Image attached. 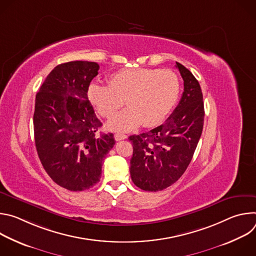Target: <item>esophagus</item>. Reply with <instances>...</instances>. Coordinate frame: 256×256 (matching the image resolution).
Listing matches in <instances>:
<instances>
[{"label":"esophagus","instance_id":"obj_1","mask_svg":"<svg viewBox=\"0 0 256 256\" xmlns=\"http://www.w3.org/2000/svg\"><path fill=\"white\" fill-rule=\"evenodd\" d=\"M126 138H128V136H126V134H124L116 132V134H114V138H116V140H126Z\"/></svg>","mask_w":256,"mask_h":256}]
</instances>
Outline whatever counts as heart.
Returning a JSON list of instances; mask_svg holds the SVG:
<instances>
[{
    "label": "heart",
    "mask_w": 256,
    "mask_h": 256,
    "mask_svg": "<svg viewBox=\"0 0 256 256\" xmlns=\"http://www.w3.org/2000/svg\"><path fill=\"white\" fill-rule=\"evenodd\" d=\"M108 83L92 82L87 96L105 118H112L126 99L128 107L107 124L114 130H130L142 122L147 128L158 126L172 110L180 90L179 79L170 70L124 68L112 72Z\"/></svg>",
    "instance_id": "1"
}]
</instances>
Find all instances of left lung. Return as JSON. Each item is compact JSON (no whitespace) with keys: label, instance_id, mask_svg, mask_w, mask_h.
Masks as SVG:
<instances>
[{"label":"left lung","instance_id":"8db88e82","mask_svg":"<svg viewBox=\"0 0 256 256\" xmlns=\"http://www.w3.org/2000/svg\"><path fill=\"white\" fill-rule=\"evenodd\" d=\"M184 91L167 120L148 132L130 136L134 153L130 177L142 190L167 188L188 167L204 128V109L198 81L184 66L176 62Z\"/></svg>","mask_w":256,"mask_h":256}]
</instances>
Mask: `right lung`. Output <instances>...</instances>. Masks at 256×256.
<instances>
[{"label": "right lung", "instance_id": "right-lung-1", "mask_svg": "<svg viewBox=\"0 0 256 256\" xmlns=\"http://www.w3.org/2000/svg\"><path fill=\"white\" fill-rule=\"evenodd\" d=\"M99 64L75 60L56 66L35 97L34 140L50 177L70 192H82L100 180L102 161L116 144L112 134H98L87 91Z\"/></svg>", "mask_w": 256, "mask_h": 256}]
</instances>
